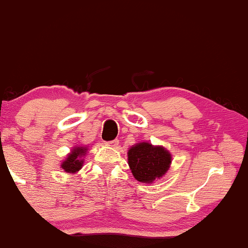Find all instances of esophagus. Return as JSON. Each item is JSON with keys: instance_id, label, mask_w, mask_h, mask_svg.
Returning a JSON list of instances; mask_svg holds the SVG:
<instances>
[{"instance_id": "34e87169", "label": "esophagus", "mask_w": 248, "mask_h": 248, "mask_svg": "<svg viewBox=\"0 0 248 248\" xmlns=\"http://www.w3.org/2000/svg\"><path fill=\"white\" fill-rule=\"evenodd\" d=\"M119 144V140H109V142H105V145L108 146H111V147H117Z\"/></svg>"}]
</instances>
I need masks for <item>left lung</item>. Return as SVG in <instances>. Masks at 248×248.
Listing matches in <instances>:
<instances>
[{"instance_id": "1", "label": "left lung", "mask_w": 248, "mask_h": 248, "mask_svg": "<svg viewBox=\"0 0 248 248\" xmlns=\"http://www.w3.org/2000/svg\"><path fill=\"white\" fill-rule=\"evenodd\" d=\"M171 155L164 146H155L142 142L135 144L128 151V165L134 177L142 183H152L167 173Z\"/></svg>"}]
</instances>
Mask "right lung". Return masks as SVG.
I'll return each instance as SVG.
<instances>
[{"instance_id": "right-lung-1", "label": "right lung", "mask_w": 248, "mask_h": 248, "mask_svg": "<svg viewBox=\"0 0 248 248\" xmlns=\"http://www.w3.org/2000/svg\"><path fill=\"white\" fill-rule=\"evenodd\" d=\"M87 153V147L84 146H74L70 155L66 156L61 167L64 169L65 173L74 174L79 171L83 166L82 156Z\"/></svg>"}]
</instances>
